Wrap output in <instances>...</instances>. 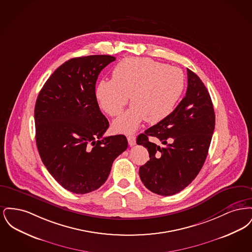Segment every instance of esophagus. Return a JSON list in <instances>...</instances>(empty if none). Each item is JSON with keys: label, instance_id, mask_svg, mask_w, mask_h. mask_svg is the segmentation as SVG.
<instances>
[{"label": "esophagus", "instance_id": "34e87169", "mask_svg": "<svg viewBox=\"0 0 252 252\" xmlns=\"http://www.w3.org/2000/svg\"><path fill=\"white\" fill-rule=\"evenodd\" d=\"M127 141H128V144L130 146H133V145L136 144V137L134 135H132V134H129L127 136Z\"/></svg>", "mask_w": 252, "mask_h": 252}]
</instances>
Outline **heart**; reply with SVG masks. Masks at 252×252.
<instances>
[{
  "label": "heart",
  "mask_w": 252,
  "mask_h": 252,
  "mask_svg": "<svg viewBox=\"0 0 252 252\" xmlns=\"http://www.w3.org/2000/svg\"><path fill=\"white\" fill-rule=\"evenodd\" d=\"M185 89V76L180 68L144 59L126 58L112 70V79L96 86V99L109 116L119 115L129 100L132 105L113 126L117 131L136 130L145 119L163 120L174 110Z\"/></svg>",
  "instance_id": "b5f03b06"
}]
</instances>
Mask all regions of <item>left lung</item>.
Instances as JSON below:
<instances>
[{
    "label": "left lung",
    "mask_w": 252,
    "mask_h": 252,
    "mask_svg": "<svg viewBox=\"0 0 252 252\" xmlns=\"http://www.w3.org/2000/svg\"><path fill=\"white\" fill-rule=\"evenodd\" d=\"M186 95L166 118L146 129L137 144L147 148L150 159L140 167L144 186L159 195L186 188L203 166L215 130L216 115L210 94L201 79L187 69ZM154 136L158 146L149 141Z\"/></svg>",
    "instance_id": "obj_1"
}]
</instances>
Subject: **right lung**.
Masks as SVG:
<instances>
[{
    "instance_id": "add662e5",
    "label": "right lung",
    "mask_w": 252,
    "mask_h": 252,
    "mask_svg": "<svg viewBox=\"0 0 252 252\" xmlns=\"http://www.w3.org/2000/svg\"><path fill=\"white\" fill-rule=\"evenodd\" d=\"M114 60L106 55L68 60L52 73L36 99L39 156L52 177L74 193L100 188L128 145L125 135L103 137L109 125L96 99L98 75Z\"/></svg>"
}]
</instances>
